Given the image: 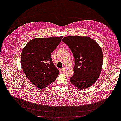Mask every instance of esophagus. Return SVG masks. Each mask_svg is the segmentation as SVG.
Here are the masks:
<instances>
[{"instance_id": "obj_1", "label": "esophagus", "mask_w": 121, "mask_h": 121, "mask_svg": "<svg viewBox=\"0 0 121 121\" xmlns=\"http://www.w3.org/2000/svg\"><path fill=\"white\" fill-rule=\"evenodd\" d=\"M60 70H61V71H64L65 70V68H61V69H60Z\"/></svg>"}]
</instances>
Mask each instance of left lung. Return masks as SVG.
Returning a JSON list of instances; mask_svg holds the SVG:
<instances>
[{
  "label": "left lung",
  "instance_id": "8db88e82",
  "mask_svg": "<svg viewBox=\"0 0 121 121\" xmlns=\"http://www.w3.org/2000/svg\"><path fill=\"white\" fill-rule=\"evenodd\" d=\"M62 41L69 47L74 58V74L71 82L84 89L93 85L101 73L103 55L99 45L88 37H65Z\"/></svg>",
  "mask_w": 121,
  "mask_h": 121
}]
</instances>
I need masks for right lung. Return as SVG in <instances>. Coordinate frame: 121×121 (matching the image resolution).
<instances>
[{
	"label": "right lung",
	"mask_w": 121,
	"mask_h": 121,
	"mask_svg": "<svg viewBox=\"0 0 121 121\" xmlns=\"http://www.w3.org/2000/svg\"><path fill=\"white\" fill-rule=\"evenodd\" d=\"M62 37L35 38L23 49L20 58L22 68L26 76L35 86L44 88L57 77L59 70L52 62L51 54Z\"/></svg>",
	"instance_id": "add662e5"
}]
</instances>
